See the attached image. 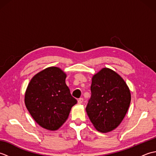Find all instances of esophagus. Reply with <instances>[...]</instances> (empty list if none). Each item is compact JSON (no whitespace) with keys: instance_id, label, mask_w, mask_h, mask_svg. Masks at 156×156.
<instances>
[{"instance_id":"obj_1","label":"esophagus","mask_w":156,"mask_h":156,"mask_svg":"<svg viewBox=\"0 0 156 156\" xmlns=\"http://www.w3.org/2000/svg\"><path fill=\"white\" fill-rule=\"evenodd\" d=\"M82 102H83V98H79L78 100V104H82Z\"/></svg>"}]
</instances>
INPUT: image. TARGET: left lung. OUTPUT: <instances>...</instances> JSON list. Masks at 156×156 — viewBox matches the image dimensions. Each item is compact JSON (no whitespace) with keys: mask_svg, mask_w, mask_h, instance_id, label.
Here are the masks:
<instances>
[{"mask_svg":"<svg viewBox=\"0 0 156 156\" xmlns=\"http://www.w3.org/2000/svg\"><path fill=\"white\" fill-rule=\"evenodd\" d=\"M91 97L86 108L95 129L107 133L123 120L131 102V92L121 76L112 69H101L92 78Z\"/></svg>","mask_w":156,"mask_h":156,"instance_id":"left-lung-1","label":"left lung"}]
</instances>
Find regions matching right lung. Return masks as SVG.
<instances>
[{
  "label": "right lung",
  "instance_id": "right-lung-1",
  "mask_svg": "<svg viewBox=\"0 0 156 156\" xmlns=\"http://www.w3.org/2000/svg\"><path fill=\"white\" fill-rule=\"evenodd\" d=\"M66 78L62 69L51 66L35 74L26 89L25 104L28 111L39 125L49 131L61 127L77 103Z\"/></svg>",
  "mask_w": 156,
  "mask_h": 156
}]
</instances>
